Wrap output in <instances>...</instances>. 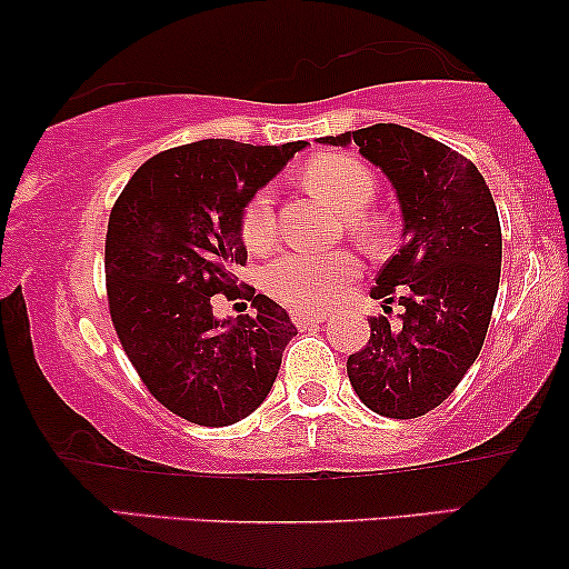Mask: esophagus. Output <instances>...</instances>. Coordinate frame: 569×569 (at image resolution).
<instances>
[{
    "instance_id": "34e87169",
    "label": "esophagus",
    "mask_w": 569,
    "mask_h": 569,
    "mask_svg": "<svg viewBox=\"0 0 569 569\" xmlns=\"http://www.w3.org/2000/svg\"><path fill=\"white\" fill-rule=\"evenodd\" d=\"M292 321H295V326H300V329H306V326H316V323L326 321V313H313V310H295Z\"/></svg>"
}]
</instances>
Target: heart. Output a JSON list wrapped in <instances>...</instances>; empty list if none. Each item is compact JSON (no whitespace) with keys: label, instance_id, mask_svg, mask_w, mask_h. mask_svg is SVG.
<instances>
[{"label":"heart","instance_id":"obj_1","mask_svg":"<svg viewBox=\"0 0 569 569\" xmlns=\"http://www.w3.org/2000/svg\"><path fill=\"white\" fill-rule=\"evenodd\" d=\"M306 183L318 199L329 201L339 212L349 214L347 224L360 240H370L376 224L362 209L378 193L376 176L362 160L341 152H321L306 162ZM240 238L248 251L267 253L277 246L279 228L274 214V193L259 189L240 212ZM360 261L355 253H284L263 271V287L271 298L295 310H318L337 298L341 287L357 277Z\"/></svg>","mask_w":569,"mask_h":569}]
</instances>
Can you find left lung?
Returning a JSON list of instances; mask_svg holds the SVG:
<instances>
[{
    "label": "left lung",
    "instance_id": "obj_1",
    "mask_svg": "<svg viewBox=\"0 0 569 569\" xmlns=\"http://www.w3.org/2000/svg\"><path fill=\"white\" fill-rule=\"evenodd\" d=\"M321 139L360 147L403 214L399 251L370 290L386 316L368 318V345L347 360L349 383L380 417H422L456 391L485 345L502 263L492 191L469 158L399 123ZM391 301L405 306L396 319Z\"/></svg>",
    "mask_w": 569,
    "mask_h": 569
}]
</instances>
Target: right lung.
<instances>
[{
	"label": "right lung",
	"instance_id": "obj_1",
	"mask_svg": "<svg viewBox=\"0 0 569 569\" xmlns=\"http://www.w3.org/2000/svg\"><path fill=\"white\" fill-rule=\"evenodd\" d=\"M306 142L256 147L232 139L170 147L139 166L106 232V295L129 362L154 399L193 425L251 415L274 386L298 333L282 306L256 295L240 212ZM257 310L217 322V299Z\"/></svg>",
	"mask_w": 569,
	"mask_h": 569
}]
</instances>
